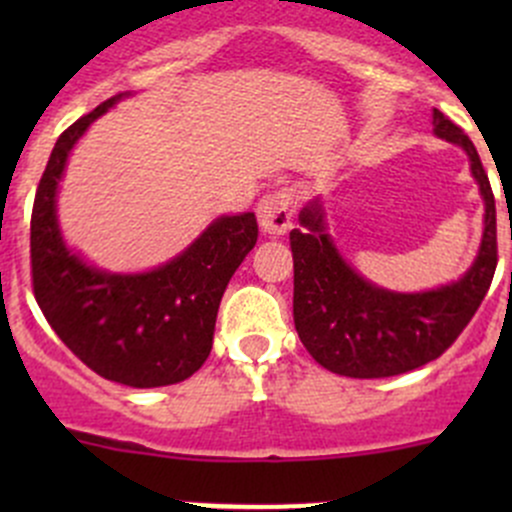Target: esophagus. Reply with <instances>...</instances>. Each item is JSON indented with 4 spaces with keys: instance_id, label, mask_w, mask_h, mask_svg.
Wrapping results in <instances>:
<instances>
[{
    "instance_id": "34e87169",
    "label": "esophagus",
    "mask_w": 512,
    "mask_h": 512,
    "mask_svg": "<svg viewBox=\"0 0 512 512\" xmlns=\"http://www.w3.org/2000/svg\"><path fill=\"white\" fill-rule=\"evenodd\" d=\"M294 210H297V193L292 188L275 190V193L265 195L257 205V220L265 235L280 237L292 227Z\"/></svg>"
}]
</instances>
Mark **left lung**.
<instances>
[{
	"label": "left lung",
	"mask_w": 512,
	"mask_h": 512,
	"mask_svg": "<svg viewBox=\"0 0 512 512\" xmlns=\"http://www.w3.org/2000/svg\"><path fill=\"white\" fill-rule=\"evenodd\" d=\"M433 131L471 158L485 200L483 242L471 270L431 292L399 294L359 277L324 230L319 200L299 213L289 232L294 257V327L314 361L352 379L406 374L438 359L478 312L498 265L495 198L476 146L456 123L433 108Z\"/></svg>",
	"instance_id": "8db88e82"
}]
</instances>
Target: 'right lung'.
<instances>
[{
    "label": "right lung",
    "instance_id": "obj_1",
    "mask_svg": "<svg viewBox=\"0 0 512 512\" xmlns=\"http://www.w3.org/2000/svg\"><path fill=\"white\" fill-rule=\"evenodd\" d=\"M123 96L71 123L51 151L32 210V287L56 337L91 371L153 389L205 364L227 282L257 242V218H218L183 255L143 275H111L74 255L56 223V185L74 143Z\"/></svg>",
    "mask_w": 512,
    "mask_h": 512
}]
</instances>
